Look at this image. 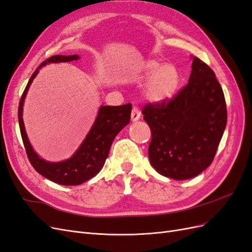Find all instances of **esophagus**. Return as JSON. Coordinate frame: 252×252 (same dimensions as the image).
Returning a JSON list of instances; mask_svg holds the SVG:
<instances>
[{"label": "esophagus", "mask_w": 252, "mask_h": 252, "mask_svg": "<svg viewBox=\"0 0 252 252\" xmlns=\"http://www.w3.org/2000/svg\"><path fill=\"white\" fill-rule=\"evenodd\" d=\"M141 118V112L138 107H133L131 110V120L132 122L138 121Z\"/></svg>", "instance_id": "34e87169"}]
</instances>
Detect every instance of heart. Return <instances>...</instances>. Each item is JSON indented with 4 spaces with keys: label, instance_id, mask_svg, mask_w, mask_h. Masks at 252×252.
I'll return each mask as SVG.
<instances>
[{
    "label": "heart",
    "instance_id": "1",
    "mask_svg": "<svg viewBox=\"0 0 252 252\" xmlns=\"http://www.w3.org/2000/svg\"><path fill=\"white\" fill-rule=\"evenodd\" d=\"M143 73L150 80L147 88V96L154 102H164L170 98L180 83V73L173 65H161L150 61L143 67Z\"/></svg>",
    "mask_w": 252,
    "mask_h": 252
}]
</instances>
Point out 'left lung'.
I'll list each match as a JSON object with an SVG mask.
<instances>
[{
    "mask_svg": "<svg viewBox=\"0 0 252 252\" xmlns=\"http://www.w3.org/2000/svg\"><path fill=\"white\" fill-rule=\"evenodd\" d=\"M151 130L148 157L154 168L174 180L196 177L212 163L222 139L227 109L211 68L194 57L188 83L172 98L142 110Z\"/></svg>",
    "mask_w": 252,
    "mask_h": 252,
    "instance_id": "obj_1",
    "label": "left lung"
}]
</instances>
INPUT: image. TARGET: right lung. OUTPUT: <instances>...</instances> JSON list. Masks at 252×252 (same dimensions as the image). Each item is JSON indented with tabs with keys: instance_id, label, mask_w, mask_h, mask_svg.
Masks as SVG:
<instances>
[{
	"instance_id": "obj_1",
	"label": "right lung",
	"mask_w": 252,
	"mask_h": 252,
	"mask_svg": "<svg viewBox=\"0 0 252 252\" xmlns=\"http://www.w3.org/2000/svg\"><path fill=\"white\" fill-rule=\"evenodd\" d=\"M78 59L79 56L73 55L53 56L45 60L28 81L20 100L18 110L20 131L30 164L43 177L58 183V184L68 186L82 184L87 180L94 178L103 168L114 138L122 129L129 124L131 113L130 103L121 106H102L98 110L93 128L90 129L80 148L75 151V154L70 158L59 163H50L39 158L27 139L24 122L22 119L23 104H24L26 94L30 84L42 66L48 63L70 62V61Z\"/></svg>"
}]
</instances>
